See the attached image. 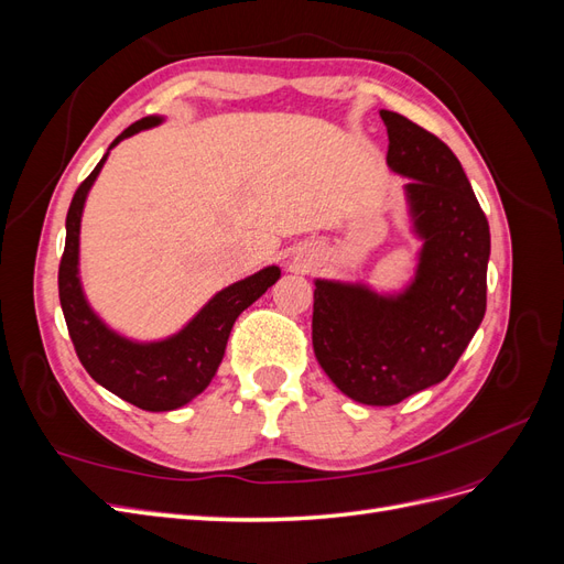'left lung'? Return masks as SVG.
Here are the masks:
<instances>
[{"mask_svg":"<svg viewBox=\"0 0 564 564\" xmlns=\"http://www.w3.org/2000/svg\"><path fill=\"white\" fill-rule=\"evenodd\" d=\"M386 162L404 183L421 245L414 280L379 294L362 282L315 280L313 348L355 402L398 404L449 377L487 308L489 224L464 166L437 135L381 110Z\"/></svg>","mask_w":564,"mask_h":564,"instance_id":"8db88e82","label":"left lung"}]
</instances>
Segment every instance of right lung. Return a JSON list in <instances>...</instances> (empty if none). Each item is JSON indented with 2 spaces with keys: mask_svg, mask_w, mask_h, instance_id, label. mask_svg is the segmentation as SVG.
I'll return each mask as SVG.
<instances>
[{
  "mask_svg": "<svg viewBox=\"0 0 564 564\" xmlns=\"http://www.w3.org/2000/svg\"><path fill=\"white\" fill-rule=\"evenodd\" d=\"M162 122L164 117L150 115L124 129L110 143L104 160L96 164L87 181L77 187L65 218V251L58 268L61 308L79 362L96 383L145 412H172L195 400L212 383L224 360L235 319L280 280V268L268 265L220 289L181 332L162 340H131L110 329L94 313L79 280V226L84 202L110 150L129 135Z\"/></svg>",
  "mask_w": 564,
  "mask_h": 564,
  "instance_id": "add662e5",
  "label": "right lung"
}]
</instances>
